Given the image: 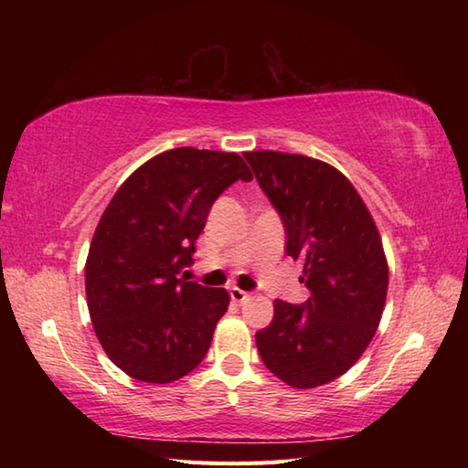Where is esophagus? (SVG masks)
<instances>
[{
	"label": "esophagus",
	"mask_w": 468,
	"mask_h": 468,
	"mask_svg": "<svg viewBox=\"0 0 468 468\" xmlns=\"http://www.w3.org/2000/svg\"><path fill=\"white\" fill-rule=\"evenodd\" d=\"M229 295H231V300L237 302V303H243V302L250 300V293L239 290V287H231V290H229Z\"/></svg>",
	"instance_id": "esophagus-1"
}]
</instances>
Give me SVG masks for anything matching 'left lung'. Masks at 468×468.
<instances>
[{
    "mask_svg": "<svg viewBox=\"0 0 468 468\" xmlns=\"http://www.w3.org/2000/svg\"><path fill=\"white\" fill-rule=\"evenodd\" d=\"M280 213L285 255L303 261V303L275 300L271 324L255 334L263 364L293 388L346 374L380 324L388 263L380 233L354 185L332 165L303 154L245 153Z\"/></svg>",
    "mask_w": 468,
    "mask_h": 468,
    "instance_id": "left-lung-1",
    "label": "left lung"
}]
</instances>
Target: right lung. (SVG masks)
<instances>
[{
    "mask_svg": "<svg viewBox=\"0 0 468 468\" xmlns=\"http://www.w3.org/2000/svg\"><path fill=\"white\" fill-rule=\"evenodd\" d=\"M237 153L181 146L156 154L108 203L86 260V300L108 357L141 382L193 372L229 305L223 287L178 277L193 265L217 197L250 183Z\"/></svg>",
    "mask_w": 468,
    "mask_h": 468,
    "instance_id": "1",
    "label": "right lung"
}]
</instances>
